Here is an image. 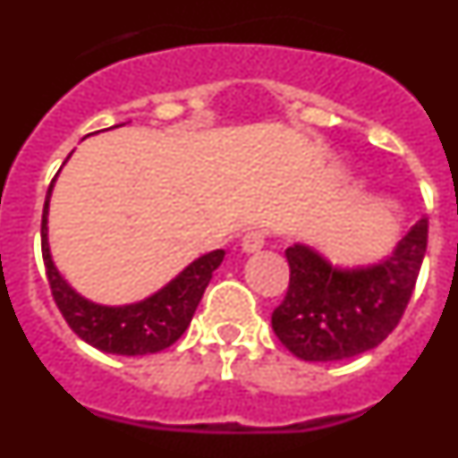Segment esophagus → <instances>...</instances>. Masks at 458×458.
Here are the masks:
<instances>
[{
    "label": "esophagus",
    "instance_id": "esophagus-1",
    "mask_svg": "<svg viewBox=\"0 0 458 458\" xmlns=\"http://www.w3.org/2000/svg\"><path fill=\"white\" fill-rule=\"evenodd\" d=\"M264 245H266V233L259 232V229H254V232H248L241 241V248H242V252H245V254L259 252V250L264 248Z\"/></svg>",
    "mask_w": 458,
    "mask_h": 458
}]
</instances>
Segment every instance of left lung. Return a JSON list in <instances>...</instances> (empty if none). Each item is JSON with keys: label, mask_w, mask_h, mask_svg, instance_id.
I'll list each match as a JSON object with an SVG mask.
<instances>
[{"label": "left lung", "mask_w": 458, "mask_h": 458, "mask_svg": "<svg viewBox=\"0 0 458 458\" xmlns=\"http://www.w3.org/2000/svg\"><path fill=\"white\" fill-rule=\"evenodd\" d=\"M428 222L418 220L390 257L369 266H333L318 250H286L291 277L273 311V330L295 358L335 362L376 349L411 301L427 252Z\"/></svg>", "instance_id": "1"}]
</instances>
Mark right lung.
I'll return each instance as SVG.
<instances>
[{"label":"right lung","mask_w":458,"mask_h":458,"mask_svg":"<svg viewBox=\"0 0 458 458\" xmlns=\"http://www.w3.org/2000/svg\"><path fill=\"white\" fill-rule=\"evenodd\" d=\"M55 181L56 176L47 188L46 206H43L40 250H43L52 298L72 333L103 353L147 355L172 346L192 321L194 310L199 305L210 277L225 259V250H213L194 259L172 282H167L163 289H157L144 301L131 302V305H100V302L89 301L68 284L52 261L50 241H47V210H50Z\"/></svg>","instance_id":"obj_1"}]
</instances>
